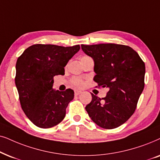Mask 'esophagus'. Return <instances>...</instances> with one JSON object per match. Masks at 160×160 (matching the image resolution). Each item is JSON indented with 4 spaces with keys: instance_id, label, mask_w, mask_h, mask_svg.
<instances>
[{
    "instance_id": "1",
    "label": "esophagus",
    "mask_w": 160,
    "mask_h": 160,
    "mask_svg": "<svg viewBox=\"0 0 160 160\" xmlns=\"http://www.w3.org/2000/svg\"><path fill=\"white\" fill-rule=\"evenodd\" d=\"M82 93L81 91H79V90H75L74 91V94H75V96H78L79 94H80V93Z\"/></svg>"
}]
</instances>
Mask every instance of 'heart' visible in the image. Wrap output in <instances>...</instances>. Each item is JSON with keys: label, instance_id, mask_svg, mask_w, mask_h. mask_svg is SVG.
<instances>
[{"label": "heart", "instance_id": "b5f03b06", "mask_svg": "<svg viewBox=\"0 0 160 160\" xmlns=\"http://www.w3.org/2000/svg\"><path fill=\"white\" fill-rule=\"evenodd\" d=\"M72 82L77 86H82V85H83V82H82L80 79L78 78H74L73 80H72Z\"/></svg>", "mask_w": 160, "mask_h": 160}]
</instances>
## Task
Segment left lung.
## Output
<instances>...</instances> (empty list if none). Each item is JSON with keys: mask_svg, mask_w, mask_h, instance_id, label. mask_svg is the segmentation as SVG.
I'll list each match as a JSON object with an SVG mask.
<instances>
[{"mask_svg": "<svg viewBox=\"0 0 160 160\" xmlns=\"http://www.w3.org/2000/svg\"><path fill=\"white\" fill-rule=\"evenodd\" d=\"M94 61L93 80L109 89L105 98L92 96L86 110L93 122L104 129L124 123L136 109L144 88L145 63L130 47L116 44H82Z\"/></svg>", "mask_w": 160, "mask_h": 160, "instance_id": "left-lung-1", "label": "left lung"}]
</instances>
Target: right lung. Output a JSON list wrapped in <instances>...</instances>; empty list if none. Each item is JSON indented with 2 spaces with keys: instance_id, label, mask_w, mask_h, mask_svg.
Returning <instances> with one entry per match:
<instances>
[{
  "instance_id": "obj_1",
  "label": "right lung",
  "mask_w": 160,
  "mask_h": 160,
  "mask_svg": "<svg viewBox=\"0 0 160 160\" xmlns=\"http://www.w3.org/2000/svg\"><path fill=\"white\" fill-rule=\"evenodd\" d=\"M80 49V45L33 44L17 61L15 84L21 107L37 127L50 128L64 118L66 108L74 93L72 89H52L53 78L64 74L68 61Z\"/></svg>"
}]
</instances>
